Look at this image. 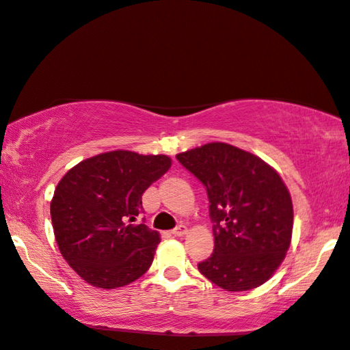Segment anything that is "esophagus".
Here are the masks:
<instances>
[{
  "label": "esophagus",
  "instance_id": "1",
  "mask_svg": "<svg viewBox=\"0 0 350 350\" xmlns=\"http://www.w3.org/2000/svg\"><path fill=\"white\" fill-rule=\"evenodd\" d=\"M187 232H189V229L185 228L184 224H180V226L175 228V229L172 230V234H174L175 237H184L185 234H187Z\"/></svg>",
  "mask_w": 350,
  "mask_h": 350
}]
</instances>
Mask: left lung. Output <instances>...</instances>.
I'll use <instances>...</instances> for the list:
<instances>
[{
	"label": "left lung",
	"mask_w": 350,
	"mask_h": 350,
	"mask_svg": "<svg viewBox=\"0 0 350 350\" xmlns=\"http://www.w3.org/2000/svg\"><path fill=\"white\" fill-rule=\"evenodd\" d=\"M205 185L214 253L198 268L221 289L243 292L268 282L289 250L293 229L291 193L274 167L224 142L176 154Z\"/></svg>",
	"instance_id": "obj_1"
}]
</instances>
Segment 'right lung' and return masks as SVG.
Here are the masks:
<instances>
[{
	"label": "right lung",
	"mask_w": 350,
	"mask_h": 350,
	"mask_svg": "<svg viewBox=\"0 0 350 350\" xmlns=\"http://www.w3.org/2000/svg\"><path fill=\"white\" fill-rule=\"evenodd\" d=\"M167 155L127 150L97 154L61 178L51 200L58 248L75 273L100 289H116L150 269L160 234L133 224L142 195L165 175Z\"/></svg>",
	"instance_id": "obj_1"
}]
</instances>
